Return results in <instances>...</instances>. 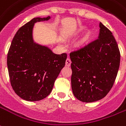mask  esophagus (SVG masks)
Returning a JSON list of instances; mask_svg holds the SVG:
<instances>
[{"mask_svg":"<svg viewBox=\"0 0 126 126\" xmlns=\"http://www.w3.org/2000/svg\"><path fill=\"white\" fill-rule=\"evenodd\" d=\"M71 61L70 59L67 58L66 59L65 61V65L67 66V67H69L71 65Z\"/></svg>","mask_w":126,"mask_h":126,"instance_id":"1","label":"esophagus"}]
</instances>
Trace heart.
Listing matches in <instances>:
<instances>
[{
  "mask_svg": "<svg viewBox=\"0 0 126 126\" xmlns=\"http://www.w3.org/2000/svg\"><path fill=\"white\" fill-rule=\"evenodd\" d=\"M83 30H84V27H79V29H78L77 30L76 32H77V33H79V32H82V31H83ZM87 37H88V34H86V35H85V36L84 37V38L83 39V41H86V39H87ZM59 41H60V42L61 43H63V39H60Z\"/></svg>",
  "mask_w": 126,
  "mask_h": 126,
  "instance_id": "heart-1",
  "label": "heart"
}]
</instances>
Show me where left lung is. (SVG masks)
Returning <instances> with one entry per match:
<instances>
[{
    "instance_id": "1",
    "label": "left lung",
    "mask_w": 126,
    "mask_h": 126,
    "mask_svg": "<svg viewBox=\"0 0 126 126\" xmlns=\"http://www.w3.org/2000/svg\"><path fill=\"white\" fill-rule=\"evenodd\" d=\"M98 39L70 53L71 87L83 102L100 100L110 91L120 67V53L112 32L99 23Z\"/></svg>"
}]
</instances>
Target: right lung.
Instances as JSON below:
<instances>
[{
  "label": "right lung",
  "instance_id": "obj_1",
  "mask_svg": "<svg viewBox=\"0 0 126 126\" xmlns=\"http://www.w3.org/2000/svg\"><path fill=\"white\" fill-rule=\"evenodd\" d=\"M50 18H34L21 27L8 50L7 66L11 86L16 95L27 101H39L48 96L65 65L67 54L53 53L32 39L34 23Z\"/></svg>",
  "mask_w": 126,
  "mask_h": 126
}]
</instances>
